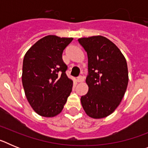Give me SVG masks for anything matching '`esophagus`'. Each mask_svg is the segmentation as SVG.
Segmentation results:
<instances>
[{
  "label": "esophagus",
  "mask_w": 148,
  "mask_h": 148,
  "mask_svg": "<svg viewBox=\"0 0 148 148\" xmlns=\"http://www.w3.org/2000/svg\"><path fill=\"white\" fill-rule=\"evenodd\" d=\"M77 82H84V77L80 75V76H78L77 78Z\"/></svg>",
  "instance_id": "esophagus-1"
}]
</instances>
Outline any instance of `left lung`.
<instances>
[{"label": "left lung", "mask_w": 148, "mask_h": 148, "mask_svg": "<svg viewBox=\"0 0 148 148\" xmlns=\"http://www.w3.org/2000/svg\"><path fill=\"white\" fill-rule=\"evenodd\" d=\"M87 52L89 90L81 102L93 119L107 117L117 108L126 92L127 65L121 51L107 38L98 35L78 39Z\"/></svg>", "instance_id": "obj_1"}]
</instances>
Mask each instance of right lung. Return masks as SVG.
Instances as JSON below:
<instances>
[{"label": "right lung", "mask_w": 148, "mask_h": 148, "mask_svg": "<svg viewBox=\"0 0 148 148\" xmlns=\"http://www.w3.org/2000/svg\"><path fill=\"white\" fill-rule=\"evenodd\" d=\"M73 39L47 35L24 56L22 84L29 103L40 116L59 114L71 92L73 81L66 75L62 53Z\"/></svg>", "instance_id": "obj_1"}]
</instances>
